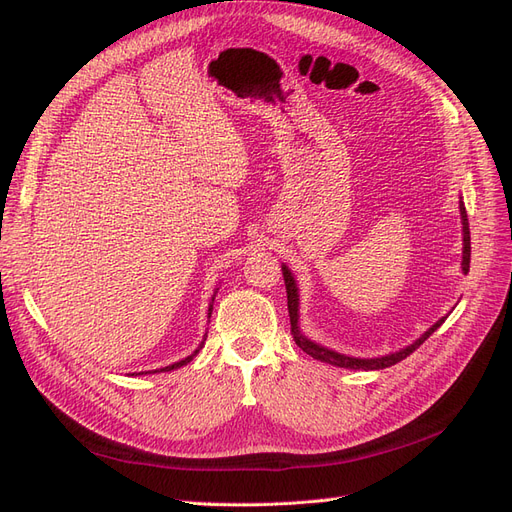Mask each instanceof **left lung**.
<instances>
[{
    "instance_id": "1",
    "label": "left lung",
    "mask_w": 512,
    "mask_h": 512,
    "mask_svg": "<svg viewBox=\"0 0 512 512\" xmlns=\"http://www.w3.org/2000/svg\"><path fill=\"white\" fill-rule=\"evenodd\" d=\"M459 213H461V224H463V256H461V271L468 275L470 271V226H468V213H466V205H463V200L459 203ZM282 273H284V284H286V294H288V316H290V333L294 337V344H297L303 352H307L309 356H314L316 361L322 363H329L335 367H344V369H384V367H391L399 361H404L406 356H410L418 346H421L425 339L440 329V324L446 320L440 318L436 324H433L431 329H427L421 337L416 339L414 344L401 348L399 352H391V354H384V356H376V359H356V356H348V354H339L335 350L324 348L312 339H307L301 329H299V288L297 282H294V275L290 273V269L286 265H282Z\"/></svg>"
}]
</instances>
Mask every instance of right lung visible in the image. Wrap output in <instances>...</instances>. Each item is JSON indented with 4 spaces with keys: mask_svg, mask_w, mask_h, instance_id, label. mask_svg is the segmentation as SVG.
Returning a JSON list of instances; mask_svg holds the SVG:
<instances>
[{
    "mask_svg": "<svg viewBox=\"0 0 512 512\" xmlns=\"http://www.w3.org/2000/svg\"><path fill=\"white\" fill-rule=\"evenodd\" d=\"M213 297H215V294H213ZM213 297H211V301H213ZM211 309H213V303L209 305V318H211ZM203 344H205V342H200L198 350H200V348H203ZM198 350H194V352H192L190 356H185V359H183V361H179V363H173V365H168V367H162L160 371H170V369H177V367H181V365H185V363H190V361L194 359V356L198 354ZM156 371H158V369H156ZM145 374H147V371H145Z\"/></svg>",
    "mask_w": 512,
    "mask_h": 512,
    "instance_id": "obj_1",
    "label": "right lung"
}]
</instances>
